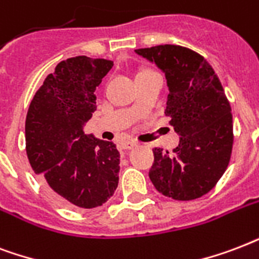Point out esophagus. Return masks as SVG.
Masks as SVG:
<instances>
[{
  "label": "esophagus",
  "mask_w": 259,
  "mask_h": 259,
  "mask_svg": "<svg viewBox=\"0 0 259 259\" xmlns=\"http://www.w3.org/2000/svg\"><path fill=\"white\" fill-rule=\"evenodd\" d=\"M138 146V142H135V140H127V142H123L121 143V147L124 148V150H130V148H134Z\"/></svg>",
  "instance_id": "obj_1"
}]
</instances>
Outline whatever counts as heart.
Listing matches in <instances>:
<instances>
[{"instance_id": "heart-1", "label": "heart", "mask_w": 259, "mask_h": 259, "mask_svg": "<svg viewBox=\"0 0 259 259\" xmlns=\"http://www.w3.org/2000/svg\"><path fill=\"white\" fill-rule=\"evenodd\" d=\"M144 73H152V71H151V70H142L139 74H144Z\"/></svg>"}]
</instances>
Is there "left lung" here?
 Here are the masks:
<instances>
[{
  "label": "left lung",
  "instance_id": "1",
  "mask_svg": "<svg viewBox=\"0 0 259 259\" xmlns=\"http://www.w3.org/2000/svg\"><path fill=\"white\" fill-rule=\"evenodd\" d=\"M135 53L165 73L169 94L166 116L180 138L173 150L155 147L150 180L166 197L194 200L215 188L231 158V107L212 66L200 54L174 44Z\"/></svg>",
  "mask_w": 259,
  "mask_h": 259
}]
</instances>
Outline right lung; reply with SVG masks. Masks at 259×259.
Here are the masks:
<instances>
[{"label":"right lung","mask_w":259,"mask_h":259,"mask_svg":"<svg viewBox=\"0 0 259 259\" xmlns=\"http://www.w3.org/2000/svg\"><path fill=\"white\" fill-rule=\"evenodd\" d=\"M112 66V61L83 55L62 61L44 79L28 109L29 163L47 193L69 208L102 205L119 184L116 144L83 132L97 109L94 90Z\"/></svg>","instance_id":"1"}]
</instances>
